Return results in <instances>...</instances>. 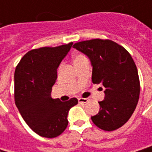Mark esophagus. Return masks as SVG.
Here are the masks:
<instances>
[{
    "mask_svg": "<svg viewBox=\"0 0 152 152\" xmlns=\"http://www.w3.org/2000/svg\"><path fill=\"white\" fill-rule=\"evenodd\" d=\"M89 102V99L88 98H79V103H87V102Z\"/></svg>",
    "mask_w": 152,
    "mask_h": 152,
    "instance_id": "obj_1",
    "label": "esophagus"
}]
</instances>
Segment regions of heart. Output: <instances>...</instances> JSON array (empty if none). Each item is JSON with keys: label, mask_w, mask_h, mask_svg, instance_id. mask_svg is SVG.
Segmentation results:
<instances>
[{"label": "heart", "mask_w": 152, "mask_h": 152, "mask_svg": "<svg viewBox=\"0 0 152 152\" xmlns=\"http://www.w3.org/2000/svg\"><path fill=\"white\" fill-rule=\"evenodd\" d=\"M85 61H88L86 56L83 54H76L73 57V62H74V65L76 64H79L81 62H84Z\"/></svg>", "instance_id": "b5f03b06"}]
</instances>
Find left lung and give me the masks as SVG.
I'll return each instance as SVG.
<instances>
[{
  "instance_id": "obj_1",
  "label": "left lung",
  "mask_w": 152,
  "mask_h": 152,
  "mask_svg": "<svg viewBox=\"0 0 152 152\" xmlns=\"http://www.w3.org/2000/svg\"><path fill=\"white\" fill-rule=\"evenodd\" d=\"M73 47L90 59L93 84L105 87L104 100L98 102L100 111L91 120L103 130L118 129L130 118L140 96V79L132 56L109 39L85 40Z\"/></svg>"
}]
</instances>
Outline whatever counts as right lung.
Masks as SVG:
<instances>
[{
	"label": "right lung",
	"mask_w": 152,
	"mask_h": 152,
	"mask_svg": "<svg viewBox=\"0 0 152 152\" xmlns=\"http://www.w3.org/2000/svg\"><path fill=\"white\" fill-rule=\"evenodd\" d=\"M72 45L30 50L15 70L16 106L28 127L42 137L60 135L67 128L70 108L78 104L76 98L62 102L50 96L57 78L56 69Z\"/></svg>",
	"instance_id": "add662e5"
}]
</instances>
